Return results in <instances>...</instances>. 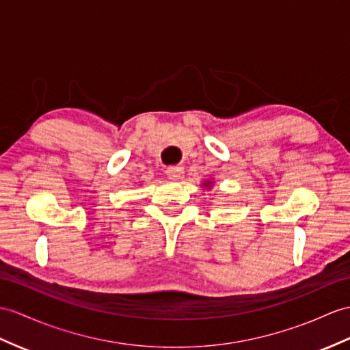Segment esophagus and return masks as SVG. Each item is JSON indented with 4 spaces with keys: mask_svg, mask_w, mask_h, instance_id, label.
I'll list each match as a JSON object with an SVG mask.
<instances>
[{
    "mask_svg": "<svg viewBox=\"0 0 350 350\" xmlns=\"http://www.w3.org/2000/svg\"><path fill=\"white\" fill-rule=\"evenodd\" d=\"M166 172L170 176V180L180 181V180H183V176H184V167L183 166H169Z\"/></svg>",
    "mask_w": 350,
    "mask_h": 350,
    "instance_id": "1",
    "label": "esophagus"
}]
</instances>
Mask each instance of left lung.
<instances>
[{
  "label": "left lung",
  "instance_id": "8db88e82",
  "mask_svg": "<svg viewBox=\"0 0 350 350\" xmlns=\"http://www.w3.org/2000/svg\"><path fill=\"white\" fill-rule=\"evenodd\" d=\"M203 187H211V183H204Z\"/></svg>",
  "mask_w": 350,
  "mask_h": 350
}]
</instances>
